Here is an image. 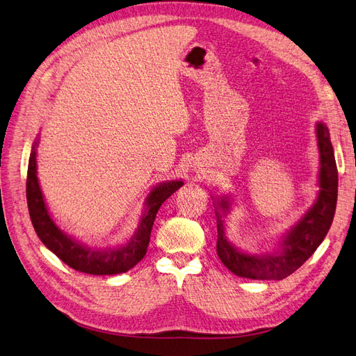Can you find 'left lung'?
<instances>
[{
    "label": "left lung",
    "mask_w": 356,
    "mask_h": 356,
    "mask_svg": "<svg viewBox=\"0 0 356 356\" xmlns=\"http://www.w3.org/2000/svg\"><path fill=\"white\" fill-rule=\"evenodd\" d=\"M316 135L321 153L319 196L310 211L285 236L281 251L260 257L238 251L225 239L221 213L217 212V254L222 264L236 276L261 279V281H281V279L294 273L300 266H303L307 258L316 251L321 242L324 241L331 227L334 212H336L339 174L327 126L318 123ZM217 203L222 212H227V200L222 199ZM213 207H217V204H213Z\"/></svg>",
    "instance_id": "left-lung-1"
}]
</instances>
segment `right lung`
<instances>
[{
    "label": "right lung",
    "instance_id": "obj_1",
    "mask_svg": "<svg viewBox=\"0 0 356 356\" xmlns=\"http://www.w3.org/2000/svg\"><path fill=\"white\" fill-rule=\"evenodd\" d=\"M35 147L37 143L32 145L28 163L26 200L32 225H34L35 233L38 234L41 242L53 254H56L63 263L77 272L88 275H118L131 270L134 266L143 260L147 252L153 224L161 203L170 195H174L182 186V181L165 182V184L156 187L149 193L145 202L147 211L141 218V222H139L136 233L129 241V243L117 248V250L96 251L68 238L65 233H62V230L56 227V224L50 218L37 178Z\"/></svg>",
    "mask_w": 356,
    "mask_h": 356
}]
</instances>
